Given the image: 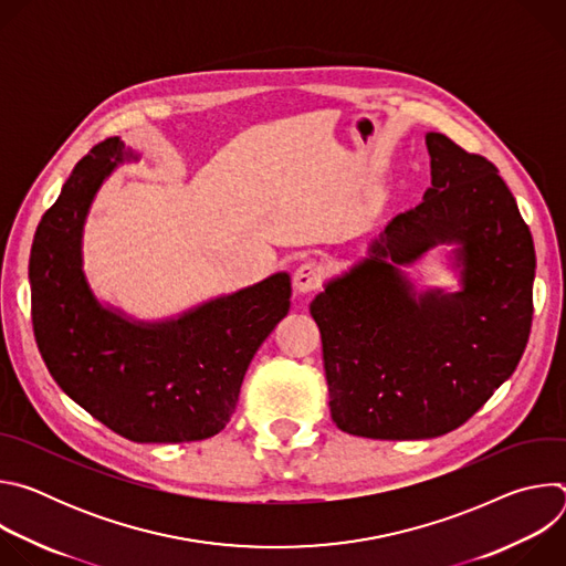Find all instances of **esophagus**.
<instances>
[{"label": "esophagus", "mask_w": 566, "mask_h": 566, "mask_svg": "<svg viewBox=\"0 0 566 566\" xmlns=\"http://www.w3.org/2000/svg\"><path fill=\"white\" fill-rule=\"evenodd\" d=\"M322 282V273H319V266L313 264V262H306L302 264L295 273H293V289L297 295H306V293H313Z\"/></svg>", "instance_id": "1"}]
</instances>
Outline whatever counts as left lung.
Returning <instances> with one entry per match:
<instances>
[{
  "label": "left lung",
  "instance_id": "obj_1",
  "mask_svg": "<svg viewBox=\"0 0 566 566\" xmlns=\"http://www.w3.org/2000/svg\"><path fill=\"white\" fill-rule=\"evenodd\" d=\"M432 188L367 258L311 302L336 426L367 439H432L465 423L515 371L531 334L535 249L489 158L428 132ZM452 245L459 292L401 273Z\"/></svg>",
  "mask_w": 566,
  "mask_h": 566
}]
</instances>
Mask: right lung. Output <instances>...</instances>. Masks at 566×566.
Returning <instances> with one entry per match:
<instances>
[{
	"mask_svg": "<svg viewBox=\"0 0 566 566\" xmlns=\"http://www.w3.org/2000/svg\"><path fill=\"white\" fill-rule=\"evenodd\" d=\"M138 154L114 136L77 160L44 212L29 260L38 349L60 389L136 443L214 437L244 374L291 306L289 273L143 322L103 304L83 271V232L105 179Z\"/></svg>",
	"mask_w": 566,
	"mask_h": 566,
	"instance_id": "obj_1",
	"label": "right lung"
}]
</instances>
